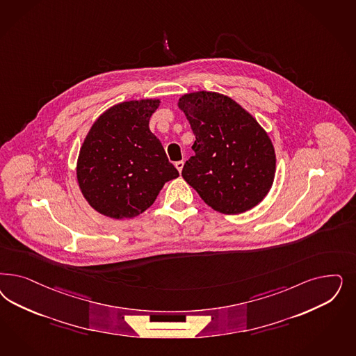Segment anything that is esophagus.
Returning <instances> with one entry per match:
<instances>
[{
  "mask_svg": "<svg viewBox=\"0 0 356 356\" xmlns=\"http://www.w3.org/2000/svg\"><path fill=\"white\" fill-rule=\"evenodd\" d=\"M184 161H178V162H175V168H177V170H178L179 172H182V169H184Z\"/></svg>",
  "mask_w": 356,
  "mask_h": 356,
  "instance_id": "34e87169",
  "label": "esophagus"
}]
</instances>
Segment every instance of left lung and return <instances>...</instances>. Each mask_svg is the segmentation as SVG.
Here are the masks:
<instances>
[{
    "label": "left lung",
    "mask_w": 356,
    "mask_h": 356,
    "mask_svg": "<svg viewBox=\"0 0 356 356\" xmlns=\"http://www.w3.org/2000/svg\"><path fill=\"white\" fill-rule=\"evenodd\" d=\"M178 107L195 135V154L184 163V181L206 204L225 215L259 204L271 190L276 170L275 149L264 127L220 92H187Z\"/></svg>",
    "instance_id": "1"
}]
</instances>
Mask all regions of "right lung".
I'll use <instances>...</instances> for the list:
<instances>
[{
	"label": "right lung",
	"mask_w": 356,
	"mask_h": 356,
	"mask_svg": "<svg viewBox=\"0 0 356 356\" xmlns=\"http://www.w3.org/2000/svg\"><path fill=\"white\" fill-rule=\"evenodd\" d=\"M157 98L114 104L92 123L77 159V182L97 212L115 220L136 218L179 177L149 129Z\"/></svg>",
	"instance_id": "right-lung-1"
}]
</instances>
